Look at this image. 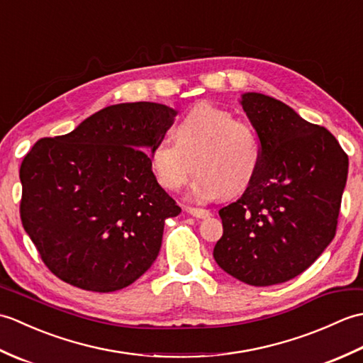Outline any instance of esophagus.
<instances>
[{"label":"esophagus","instance_id":"esophagus-1","mask_svg":"<svg viewBox=\"0 0 363 363\" xmlns=\"http://www.w3.org/2000/svg\"><path fill=\"white\" fill-rule=\"evenodd\" d=\"M186 211L190 213V215H194V217H196V218H209L211 217V211H207V209H198V207H186Z\"/></svg>","mask_w":363,"mask_h":363}]
</instances>
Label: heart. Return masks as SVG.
<instances>
[{
  "instance_id": "b5f03b06",
  "label": "heart",
  "mask_w": 363,
  "mask_h": 363,
  "mask_svg": "<svg viewBox=\"0 0 363 363\" xmlns=\"http://www.w3.org/2000/svg\"><path fill=\"white\" fill-rule=\"evenodd\" d=\"M174 143L157 142L150 150V168L162 187L177 191L195 169L190 196L211 201L248 189L260 167L254 129L230 112L199 103L176 123Z\"/></svg>"
}]
</instances>
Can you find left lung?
Returning <instances> with one entry per match:
<instances>
[{"instance_id":"obj_1","label":"left lung","mask_w":363,"mask_h":363,"mask_svg":"<svg viewBox=\"0 0 363 363\" xmlns=\"http://www.w3.org/2000/svg\"><path fill=\"white\" fill-rule=\"evenodd\" d=\"M260 142V167L235 203L220 209L218 267L245 284L290 281L309 268L337 230L348 156L326 128L279 99L242 95Z\"/></svg>"}]
</instances>
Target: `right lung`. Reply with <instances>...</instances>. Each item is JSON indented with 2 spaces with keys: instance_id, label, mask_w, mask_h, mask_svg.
I'll return each mask as SVG.
<instances>
[{
  "instance_id": "add662e5",
  "label": "right lung",
  "mask_w": 363,
  "mask_h": 363,
  "mask_svg": "<svg viewBox=\"0 0 363 363\" xmlns=\"http://www.w3.org/2000/svg\"><path fill=\"white\" fill-rule=\"evenodd\" d=\"M174 115L157 103L113 104L70 134L40 138L23 159V228L59 279L109 293L156 260L165 220L181 207L144 151L162 142Z\"/></svg>"
}]
</instances>
